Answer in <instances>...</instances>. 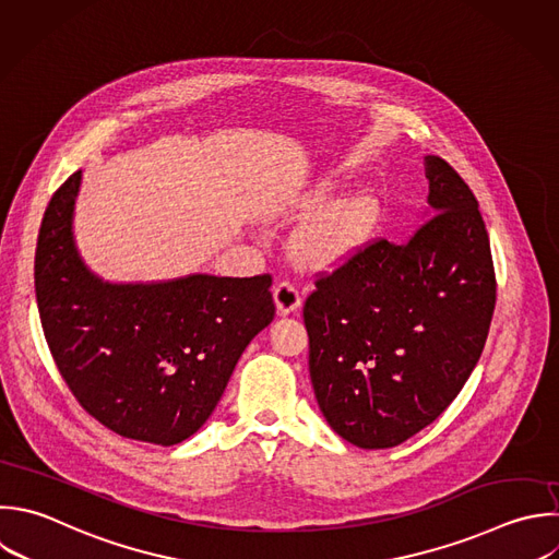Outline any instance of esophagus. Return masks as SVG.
Listing matches in <instances>:
<instances>
[{
    "label": "esophagus",
    "mask_w": 559,
    "mask_h": 559,
    "mask_svg": "<svg viewBox=\"0 0 559 559\" xmlns=\"http://www.w3.org/2000/svg\"><path fill=\"white\" fill-rule=\"evenodd\" d=\"M273 299L280 314H290L301 306V295L290 282H277L273 286Z\"/></svg>",
    "instance_id": "obj_1"
}]
</instances>
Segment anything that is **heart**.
I'll return each mask as SVG.
<instances>
[{
	"label": "heart",
	"instance_id": "obj_1",
	"mask_svg": "<svg viewBox=\"0 0 559 559\" xmlns=\"http://www.w3.org/2000/svg\"><path fill=\"white\" fill-rule=\"evenodd\" d=\"M336 188V179L325 177L295 201L299 214L314 216L295 234L293 253L299 264L314 271L354 260L369 245L382 218V199L373 190L358 188L330 201Z\"/></svg>",
	"mask_w": 559,
	"mask_h": 559
}]
</instances>
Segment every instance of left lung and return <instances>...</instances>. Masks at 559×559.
<instances>
[{"instance_id":"1","label":"left lung","mask_w":559,"mask_h":559,"mask_svg":"<svg viewBox=\"0 0 559 559\" xmlns=\"http://www.w3.org/2000/svg\"><path fill=\"white\" fill-rule=\"evenodd\" d=\"M428 210L413 236L378 240L306 299L310 380L334 432L393 448L435 421L474 371L496 277L478 203L435 155L424 157Z\"/></svg>"}]
</instances>
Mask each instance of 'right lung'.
<instances>
[{
    "label": "right lung",
    "mask_w": 559,
    "mask_h": 559,
    "mask_svg": "<svg viewBox=\"0 0 559 559\" xmlns=\"http://www.w3.org/2000/svg\"><path fill=\"white\" fill-rule=\"evenodd\" d=\"M81 179L79 170L55 192L37 242L35 290L48 347L103 426L138 441L181 443L207 421L238 358L273 321L271 275L103 280L74 240Z\"/></svg>",
    "instance_id": "1"
}]
</instances>
